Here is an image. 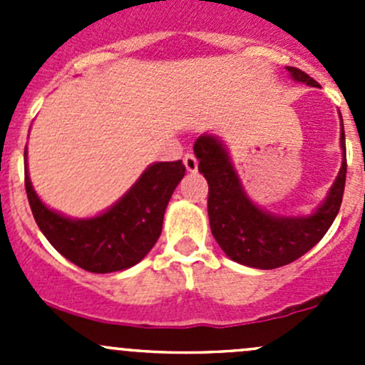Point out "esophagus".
Returning <instances> with one entry per match:
<instances>
[{
  "label": "esophagus",
  "mask_w": 365,
  "mask_h": 365,
  "mask_svg": "<svg viewBox=\"0 0 365 365\" xmlns=\"http://www.w3.org/2000/svg\"><path fill=\"white\" fill-rule=\"evenodd\" d=\"M183 164H185L187 171H190V173L197 171V159L192 155V153H187V155L183 157Z\"/></svg>",
  "instance_id": "34e87169"
}]
</instances>
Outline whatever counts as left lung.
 <instances>
[{"label":"left lung","instance_id":"1","mask_svg":"<svg viewBox=\"0 0 365 365\" xmlns=\"http://www.w3.org/2000/svg\"><path fill=\"white\" fill-rule=\"evenodd\" d=\"M293 81L318 86L300 68L286 67ZM342 164L329 196L311 215L284 217L264 212L244 190L226 146L203 134L194 143L200 173L208 182V217L213 238L227 257L245 267L272 270L293 263L311 251L339 213L346 183V145L341 120Z\"/></svg>","mask_w":365,"mask_h":365}]
</instances>
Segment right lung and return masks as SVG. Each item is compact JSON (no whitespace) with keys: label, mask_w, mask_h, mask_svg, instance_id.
Here are the masks:
<instances>
[{"label":"right lung","mask_w":365,"mask_h":365,"mask_svg":"<svg viewBox=\"0 0 365 365\" xmlns=\"http://www.w3.org/2000/svg\"><path fill=\"white\" fill-rule=\"evenodd\" d=\"M183 175L182 160L155 162L104 213L70 219L47 208L36 196L24 150L26 194L40 231L61 256L93 274L127 270L152 251L160 237L165 208Z\"/></svg>","instance_id":"obj_1"}]
</instances>
